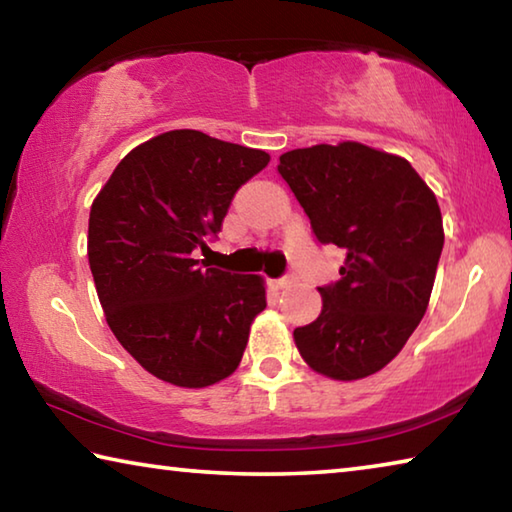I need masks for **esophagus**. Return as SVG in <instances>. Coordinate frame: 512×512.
Wrapping results in <instances>:
<instances>
[{
  "mask_svg": "<svg viewBox=\"0 0 512 512\" xmlns=\"http://www.w3.org/2000/svg\"><path fill=\"white\" fill-rule=\"evenodd\" d=\"M293 284H296V275L293 273H287V275H282L280 280H275L277 289H289V287H293Z\"/></svg>",
  "mask_w": 512,
  "mask_h": 512,
  "instance_id": "esophagus-1",
  "label": "esophagus"
}]
</instances>
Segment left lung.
Masks as SVG:
<instances>
[{"mask_svg":"<svg viewBox=\"0 0 512 512\" xmlns=\"http://www.w3.org/2000/svg\"><path fill=\"white\" fill-rule=\"evenodd\" d=\"M277 173L320 244L345 250L339 280L318 287L320 316L293 339L320 375L368 377L397 357L427 311L445 244L436 196L404 158L359 142L293 149Z\"/></svg>","mask_w":512,"mask_h":512,"instance_id":"1","label":"left lung"}]
</instances>
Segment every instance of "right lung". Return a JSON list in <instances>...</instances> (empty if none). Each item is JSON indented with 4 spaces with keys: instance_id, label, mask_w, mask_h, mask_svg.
Returning <instances> with one entry per match:
<instances>
[{
    "instance_id": "1",
    "label": "right lung",
    "mask_w": 512,
    "mask_h": 512,
    "mask_svg": "<svg viewBox=\"0 0 512 512\" xmlns=\"http://www.w3.org/2000/svg\"><path fill=\"white\" fill-rule=\"evenodd\" d=\"M268 160L201 131H171L128 153L94 198L88 259L99 302L117 341L162 381L212 386L244 357L266 307L264 280L194 253Z\"/></svg>"
}]
</instances>
